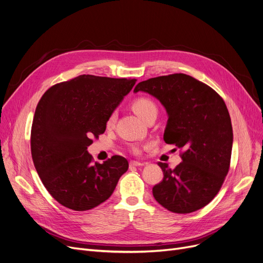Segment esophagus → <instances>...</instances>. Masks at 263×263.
Instances as JSON below:
<instances>
[{
	"label": "esophagus",
	"mask_w": 263,
	"mask_h": 263,
	"mask_svg": "<svg viewBox=\"0 0 263 263\" xmlns=\"http://www.w3.org/2000/svg\"><path fill=\"white\" fill-rule=\"evenodd\" d=\"M145 163L143 162H137V161H131L130 162V167H139V166H144Z\"/></svg>",
	"instance_id": "obj_1"
}]
</instances>
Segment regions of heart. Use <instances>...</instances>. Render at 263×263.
<instances>
[{"label":"heart","mask_w":263,"mask_h":263,"mask_svg":"<svg viewBox=\"0 0 263 263\" xmlns=\"http://www.w3.org/2000/svg\"><path fill=\"white\" fill-rule=\"evenodd\" d=\"M131 107L134 112L144 120H146L151 115L157 114V112H158L157 104L151 99L147 98V97H139V98L134 99L131 103ZM115 119H116V113L112 112L107 117V120H106L107 126L108 127L112 126V124L115 122ZM132 151L135 154H139L140 149H139V147L133 146Z\"/></svg>","instance_id":"obj_1"}]
</instances>
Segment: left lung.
I'll list each match as a JSON object with an SVG mask.
<instances>
[{
	"label": "left lung",
	"instance_id": "8db88e82",
	"mask_svg": "<svg viewBox=\"0 0 263 263\" xmlns=\"http://www.w3.org/2000/svg\"><path fill=\"white\" fill-rule=\"evenodd\" d=\"M156 97L166 108L165 143L182 150L172 170L159 162L163 180L153 189L155 199L174 213H191L219 192L230 167L233 133L227 106L214 89L184 73L140 82L134 92Z\"/></svg>",
	"mask_w": 263,
	"mask_h": 263
}]
</instances>
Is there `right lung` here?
<instances>
[{
	"label": "right lung",
	"instance_id": "right-lung-1",
	"mask_svg": "<svg viewBox=\"0 0 263 263\" xmlns=\"http://www.w3.org/2000/svg\"><path fill=\"white\" fill-rule=\"evenodd\" d=\"M135 82L83 74L53 85L39 100L31 131L32 159L47 191L66 208L86 211L99 205L128 171L127 159L120 156L93 163L87 147L104 133L108 115Z\"/></svg>",
	"mask_w": 263,
	"mask_h": 263
}]
</instances>
